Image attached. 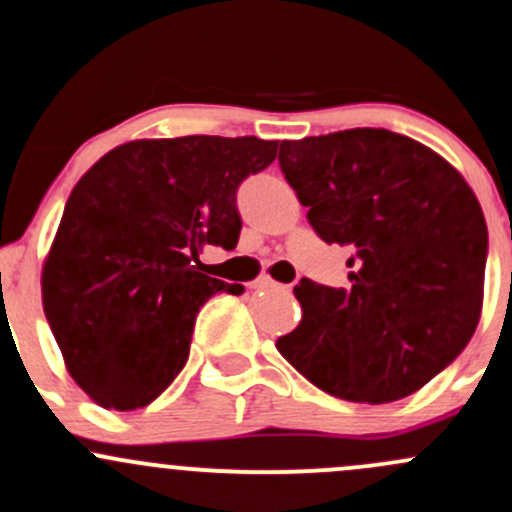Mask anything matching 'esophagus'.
Instances as JSON below:
<instances>
[{
	"label": "esophagus",
	"mask_w": 512,
	"mask_h": 512,
	"mask_svg": "<svg viewBox=\"0 0 512 512\" xmlns=\"http://www.w3.org/2000/svg\"><path fill=\"white\" fill-rule=\"evenodd\" d=\"M254 288H283V285L276 283L273 278H261V280H256Z\"/></svg>",
	"instance_id": "1"
}]
</instances>
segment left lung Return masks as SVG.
Instances as JSON below:
<instances>
[{
	"label": "left lung",
	"instance_id": "1",
	"mask_svg": "<svg viewBox=\"0 0 512 512\" xmlns=\"http://www.w3.org/2000/svg\"><path fill=\"white\" fill-rule=\"evenodd\" d=\"M280 170L327 244L354 251L349 288L302 278V317L276 349L317 388L390 403L420 390L474 337L488 227L439 153L388 129L280 141Z\"/></svg>",
	"mask_w": 512,
	"mask_h": 512
}]
</instances>
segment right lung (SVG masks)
<instances>
[{"label": "right lung", "instance_id": "add662e5", "mask_svg": "<svg viewBox=\"0 0 512 512\" xmlns=\"http://www.w3.org/2000/svg\"><path fill=\"white\" fill-rule=\"evenodd\" d=\"M256 136L136 139L78 180L41 271L46 320L73 381L104 410L156 400L185 366L197 310L244 285L192 266L234 249L236 188L271 166Z\"/></svg>", "mask_w": 512, "mask_h": 512}]
</instances>
